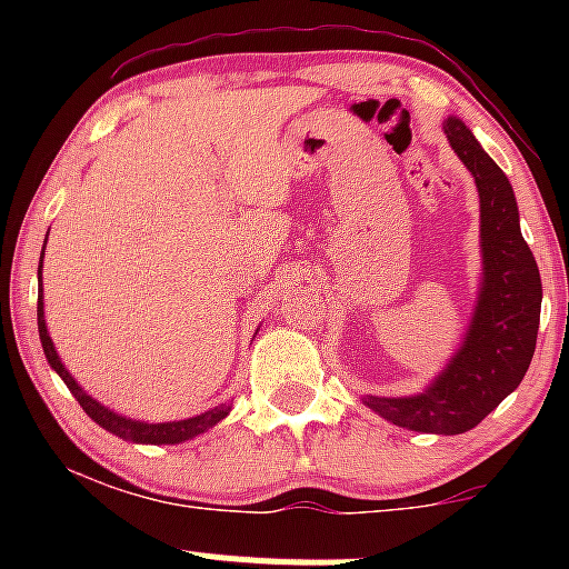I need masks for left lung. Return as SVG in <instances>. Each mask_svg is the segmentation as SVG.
I'll return each instance as SVG.
<instances>
[{
    "mask_svg": "<svg viewBox=\"0 0 569 569\" xmlns=\"http://www.w3.org/2000/svg\"><path fill=\"white\" fill-rule=\"evenodd\" d=\"M449 147L471 171L481 206V289L460 350L422 393L363 403L398 428L455 436L479 426L525 380L540 326V272L521 238L508 176L481 149L466 122H443Z\"/></svg>",
    "mask_w": 569,
    "mask_h": 569,
    "instance_id": "8db88e82",
    "label": "left lung"
}]
</instances>
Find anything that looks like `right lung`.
Instances as JSON below:
<instances>
[{
    "label": "right lung",
    "mask_w": 569,
    "mask_h": 569,
    "mask_svg": "<svg viewBox=\"0 0 569 569\" xmlns=\"http://www.w3.org/2000/svg\"><path fill=\"white\" fill-rule=\"evenodd\" d=\"M44 243H48V240H44ZM42 257H44V248H42ZM39 267H42V262H39ZM39 280H42V270H39ZM37 326H39V339H42L44 358H48L50 367L58 371V377L67 382V388L74 393L77 401H80L84 415H88L93 422H98L103 430H109V433L120 436V439L133 441V443H181V441L194 439V436L206 433L208 428H213L217 422H221L227 415H230L232 409L230 403H221V407L202 411L198 417H189V420H173V422H141V420H133V417L117 415V411L103 407V403H98L93 396L84 393L80 385H77L74 377L69 375L67 367L61 363V358H58L53 339H50L48 326H44L42 283H39V297H37Z\"/></svg>",
    "instance_id": "1"
}]
</instances>
